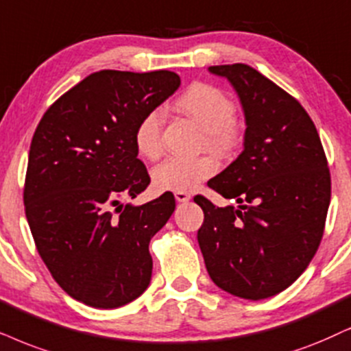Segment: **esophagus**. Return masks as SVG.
Listing matches in <instances>:
<instances>
[{
	"label": "esophagus",
	"mask_w": 351,
	"mask_h": 351,
	"mask_svg": "<svg viewBox=\"0 0 351 351\" xmlns=\"http://www.w3.org/2000/svg\"><path fill=\"white\" fill-rule=\"evenodd\" d=\"M175 199L178 202H188L189 199H191V194H188V193H181V191H176L175 193Z\"/></svg>",
	"instance_id": "esophagus-1"
}]
</instances>
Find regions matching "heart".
<instances>
[{
	"mask_svg": "<svg viewBox=\"0 0 351 351\" xmlns=\"http://www.w3.org/2000/svg\"><path fill=\"white\" fill-rule=\"evenodd\" d=\"M175 108L193 119L204 131V144L215 152H227L234 143L237 106L220 88L196 82L175 101ZM163 117L160 110L144 114L134 132V145L143 157H158L162 150ZM217 171V162L210 155L197 158L168 157L152 170V183L158 191H193Z\"/></svg>",
	"mask_w": 351,
	"mask_h": 351,
	"instance_id": "1",
	"label": "heart"
}]
</instances>
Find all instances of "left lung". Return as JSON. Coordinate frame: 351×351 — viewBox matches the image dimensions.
I'll list each match as a JSON object with an SVG mask.
<instances>
[{"mask_svg": "<svg viewBox=\"0 0 351 351\" xmlns=\"http://www.w3.org/2000/svg\"><path fill=\"white\" fill-rule=\"evenodd\" d=\"M208 71L237 90L246 131L243 152L207 183L239 206L194 197L204 210L199 247L217 287L264 300L290 287L316 254L330 204L327 158L313 119L277 84L243 63Z\"/></svg>", "mask_w": 351, "mask_h": 351, "instance_id": "1", "label": "left lung"}]
</instances>
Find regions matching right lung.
Returning <instances> with one entry per match:
<instances>
[{"label": "right lung", "instance_id": "add662e5", "mask_svg": "<svg viewBox=\"0 0 351 351\" xmlns=\"http://www.w3.org/2000/svg\"><path fill=\"white\" fill-rule=\"evenodd\" d=\"M180 84L171 71H99L61 95L35 130L24 186L30 232L58 285L92 308L131 303L150 283V238L175 197L121 201L150 183L137 158V124Z\"/></svg>", "mask_w": 351, "mask_h": 351}]
</instances>
